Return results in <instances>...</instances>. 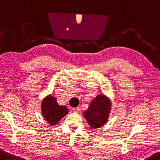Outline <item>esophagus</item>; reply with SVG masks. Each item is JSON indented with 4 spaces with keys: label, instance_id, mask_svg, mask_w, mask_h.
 I'll return each mask as SVG.
<instances>
[{
    "label": "esophagus",
    "instance_id": "34e87169",
    "mask_svg": "<svg viewBox=\"0 0 160 160\" xmlns=\"http://www.w3.org/2000/svg\"><path fill=\"white\" fill-rule=\"evenodd\" d=\"M72 111H73L74 112H78L79 111H80V108H72Z\"/></svg>",
    "mask_w": 160,
    "mask_h": 160
}]
</instances>
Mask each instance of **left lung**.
I'll list each match as a JSON object with an SVG mask.
<instances>
[{
	"label": "left lung",
	"instance_id": "8db88e82",
	"mask_svg": "<svg viewBox=\"0 0 160 160\" xmlns=\"http://www.w3.org/2000/svg\"><path fill=\"white\" fill-rule=\"evenodd\" d=\"M112 102L107 96L101 93L91 102L83 116L91 129H97L108 122L111 111Z\"/></svg>",
	"mask_w": 160,
	"mask_h": 160
}]
</instances>
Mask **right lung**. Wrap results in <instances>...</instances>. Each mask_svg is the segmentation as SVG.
I'll list each match as a JSON object with an SVG mask.
<instances>
[{"instance_id": "add662e5", "label": "right lung", "mask_w": 160, "mask_h": 160, "mask_svg": "<svg viewBox=\"0 0 160 160\" xmlns=\"http://www.w3.org/2000/svg\"><path fill=\"white\" fill-rule=\"evenodd\" d=\"M41 110L44 120L50 126H55L69 113V109L66 106L58 104L56 97L49 94L42 101Z\"/></svg>"}]
</instances>
